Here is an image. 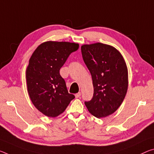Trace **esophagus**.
I'll return each mask as SVG.
<instances>
[{
    "instance_id": "esophagus-1",
    "label": "esophagus",
    "mask_w": 154,
    "mask_h": 154,
    "mask_svg": "<svg viewBox=\"0 0 154 154\" xmlns=\"http://www.w3.org/2000/svg\"><path fill=\"white\" fill-rule=\"evenodd\" d=\"M80 96H81V92H78V93H77V94H75V97H76V98H79V97H80Z\"/></svg>"
}]
</instances>
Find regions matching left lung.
I'll return each mask as SVG.
<instances>
[{"instance_id":"obj_1","label":"left lung","mask_w":154,"mask_h":154,"mask_svg":"<svg viewBox=\"0 0 154 154\" xmlns=\"http://www.w3.org/2000/svg\"><path fill=\"white\" fill-rule=\"evenodd\" d=\"M81 51L94 87L93 97L85 105L97 118L110 115L121 106L128 90L125 61L115 48L102 43L83 45Z\"/></svg>"}]
</instances>
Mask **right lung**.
Listing matches in <instances>:
<instances>
[{
    "mask_svg": "<svg viewBox=\"0 0 154 154\" xmlns=\"http://www.w3.org/2000/svg\"><path fill=\"white\" fill-rule=\"evenodd\" d=\"M79 45L66 42H46L34 51L26 71L27 90L39 111L48 117L64 112L75 96L68 93L60 70Z\"/></svg>",
    "mask_w": 154,
    "mask_h": 154,
    "instance_id": "1",
    "label": "right lung"
}]
</instances>
